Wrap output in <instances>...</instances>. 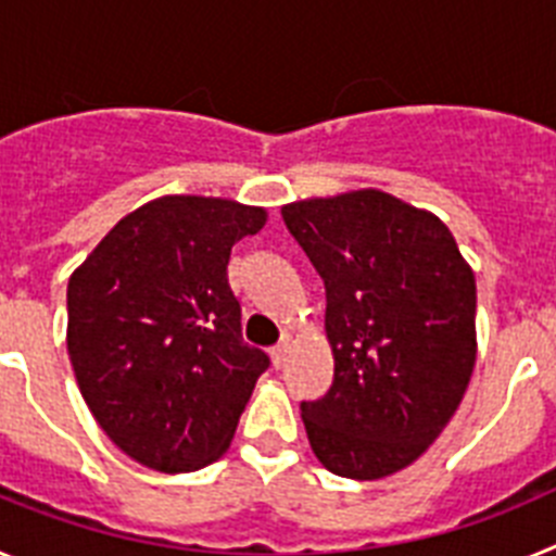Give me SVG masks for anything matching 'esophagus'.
<instances>
[{"instance_id": "esophagus-1", "label": "esophagus", "mask_w": 556, "mask_h": 556, "mask_svg": "<svg viewBox=\"0 0 556 556\" xmlns=\"http://www.w3.org/2000/svg\"><path fill=\"white\" fill-rule=\"evenodd\" d=\"M287 356H289V337H283L281 342L273 348V365L281 370V367L287 365Z\"/></svg>"}]
</instances>
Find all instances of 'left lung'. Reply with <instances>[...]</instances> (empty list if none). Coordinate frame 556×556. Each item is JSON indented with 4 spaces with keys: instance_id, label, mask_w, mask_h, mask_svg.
Returning a JSON list of instances; mask_svg holds the SVG:
<instances>
[{
    "instance_id": "8db88e82",
    "label": "left lung",
    "mask_w": 556,
    "mask_h": 556,
    "mask_svg": "<svg viewBox=\"0 0 556 556\" xmlns=\"http://www.w3.org/2000/svg\"><path fill=\"white\" fill-rule=\"evenodd\" d=\"M326 283L333 384L303 401L317 459L348 479L406 468L448 426L476 365V281L434 214L376 189L283 205Z\"/></svg>"
}]
</instances>
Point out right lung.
Returning a JSON list of instances; mask_svg holds the SVG:
<instances>
[{"label": "right lung", "instance_id": "1", "mask_svg": "<svg viewBox=\"0 0 556 556\" xmlns=\"http://www.w3.org/2000/svg\"><path fill=\"white\" fill-rule=\"evenodd\" d=\"M264 208L175 194L127 214L68 278V356L88 409L161 473L217 462L269 356L242 339L230 248Z\"/></svg>", "mask_w": 556, "mask_h": 556}]
</instances>
